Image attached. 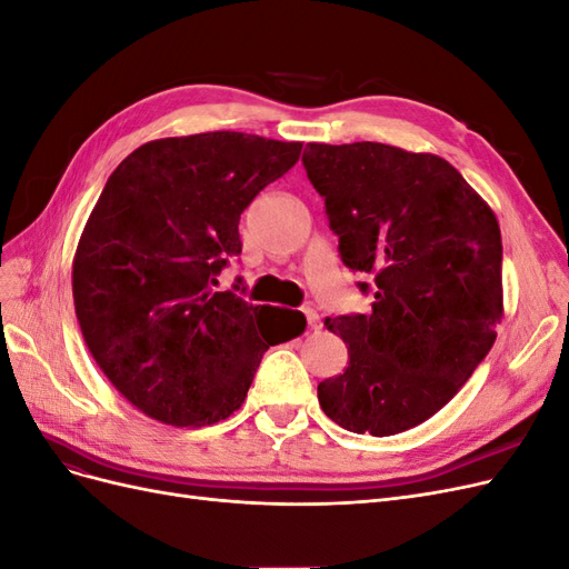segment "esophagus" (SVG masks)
Masks as SVG:
<instances>
[{"label":"esophagus","mask_w":569,"mask_h":569,"mask_svg":"<svg viewBox=\"0 0 569 569\" xmlns=\"http://www.w3.org/2000/svg\"><path fill=\"white\" fill-rule=\"evenodd\" d=\"M303 316H306V322H308V327H311V330H320V316H318V311H313V308H306Z\"/></svg>","instance_id":"34e87169"}]
</instances>
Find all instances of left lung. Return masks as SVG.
<instances>
[{
	"label": "left lung",
	"instance_id": "left-lung-1",
	"mask_svg": "<svg viewBox=\"0 0 569 569\" xmlns=\"http://www.w3.org/2000/svg\"><path fill=\"white\" fill-rule=\"evenodd\" d=\"M339 256L372 284L370 313L327 318L349 349L318 385L325 416L389 437L432 418L485 360L503 318L501 228L458 170L435 153L380 142L306 144Z\"/></svg>",
	"mask_w": 569,
	"mask_h": 569
}]
</instances>
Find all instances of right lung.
I'll return each mask as SVG.
<instances>
[{"label": "right lung", "instance_id": "obj_1", "mask_svg": "<svg viewBox=\"0 0 569 569\" xmlns=\"http://www.w3.org/2000/svg\"><path fill=\"white\" fill-rule=\"evenodd\" d=\"M301 147L230 130L166 137L107 180L73 258L76 316L101 372L144 416L176 427L230 418L263 353L303 332L297 311L213 291L242 253L239 216Z\"/></svg>", "mask_w": 569, "mask_h": 569}]
</instances>
